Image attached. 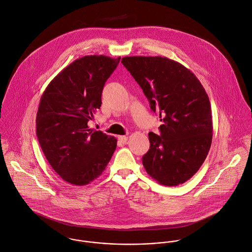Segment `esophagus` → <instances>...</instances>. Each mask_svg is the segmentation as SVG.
Here are the masks:
<instances>
[{"label":"esophagus","instance_id":"34e87169","mask_svg":"<svg viewBox=\"0 0 252 252\" xmlns=\"http://www.w3.org/2000/svg\"><path fill=\"white\" fill-rule=\"evenodd\" d=\"M127 138H128L127 136H125V135H124V136H119L118 140H119V142H120L121 144H126V141H127Z\"/></svg>","mask_w":252,"mask_h":252}]
</instances>
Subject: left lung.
I'll return each mask as SVG.
<instances>
[{
	"mask_svg": "<svg viewBox=\"0 0 252 252\" xmlns=\"http://www.w3.org/2000/svg\"><path fill=\"white\" fill-rule=\"evenodd\" d=\"M122 63L163 121L159 135L149 133L144 167L162 186L186 183L205 161L213 139L211 103L204 87L190 69L166 57H124Z\"/></svg>",
	"mask_w": 252,
	"mask_h": 252,
	"instance_id": "1",
	"label": "left lung"
}]
</instances>
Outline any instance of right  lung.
<instances>
[{
  "label": "right lung",
  "instance_id": "right-lung-1",
  "mask_svg": "<svg viewBox=\"0 0 252 252\" xmlns=\"http://www.w3.org/2000/svg\"><path fill=\"white\" fill-rule=\"evenodd\" d=\"M103 55L79 58L43 92L36 114V136L51 167L66 183L86 186L105 170L117 139L89 128L101 106L106 80L120 63Z\"/></svg>",
  "mask_w": 252,
  "mask_h": 252
}]
</instances>
